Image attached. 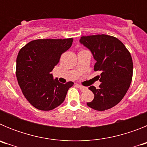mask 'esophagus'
<instances>
[{"label": "esophagus", "mask_w": 147, "mask_h": 147, "mask_svg": "<svg viewBox=\"0 0 147 147\" xmlns=\"http://www.w3.org/2000/svg\"><path fill=\"white\" fill-rule=\"evenodd\" d=\"M78 87H79V88H80L81 91H85V90H88V88H86V87H84V86H82V85H78Z\"/></svg>", "instance_id": "1"}]
</instances>
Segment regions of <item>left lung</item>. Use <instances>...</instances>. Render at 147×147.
Wrapping results in <instances>:
<instances>
[{
    "label": "left lung",
    "mask_w": 147,
    "mask_h": 147,
    "mask_svg": "<svg viewBox=\"0 0 147 147\" xmlns=\"http://www.w3.org/2000/svg\"><path fill=\"white\" fill-rule=\"evenodd\" d=\"M80 42L90 50L96 62L94 71L101 72L99 88L89 87L94 94L87 105L103 111L112 108L124 98L130 86L133 63L129 51L118 38L106 34L81 37Z\"/></svg>",
    "instance_id": "8db88e82"
}]
</instances>
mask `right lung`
Here are the masks:
<instances>
[{
    "mask_svg": "<svg viewBox=\"0 0 147 147\" xmlns=\"http://www.w3.org/2000/svg\"><path fill=\"white\" fill-rule=\"evenodd\" d=\"M72 42L73 38L39 39L28 42L18 53L17 80L24 96L35 108L49 111L64 102L74 82H59L51 72Z\"/></svg>",
    "mask_w": 147,
    "mask_h": 147,
    "instance_id": "obj_1",
    "label": "right lung"
}]
</instances>
